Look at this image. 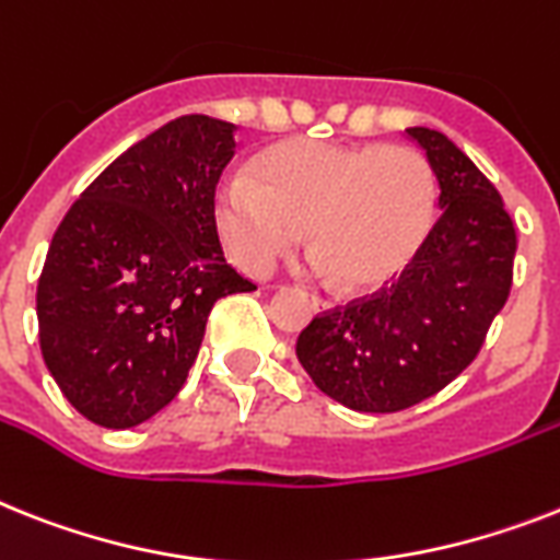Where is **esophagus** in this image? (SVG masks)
<instances>
[{"instance_id":"esophagus-1","label":"esophagus","mask_w":560,"mask_h":560,"mask_svg":"<svg viewBox=\"0 0 560 560\" xmlns=\"http://www.w3.org/2000/svg\"><path fill=\"white\" fill-rule=\"evenodd\" d=\"M320 306H326V303H320Z\"/></svg>"}]
</instances>
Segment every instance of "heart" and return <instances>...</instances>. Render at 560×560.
<instances>
[{
  "label": "heart",
  "instance_id": "obj_1",
  "mask_svg": "<svg viewBox=\"0 0 560 560\" xmlns=\"http://www.w3.org/2000/svg\"><path fill=\"white\" fill-rule=\"evenodd\" d=\"M435 214V174L406 145L285 142L231 174L214 223L240 269L266 277L306 231L312 266L343 289H369L409 262Z\"/></svg>",
  "mask_w": 560,
  "mask_h": 560
}]
</instances>
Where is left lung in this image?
I'll list each match as a JSON object with an SVG mask.
<instances>
[{"label": "left lung", "mask_w": 560, "mask_h": 560, "mask_svg": "<svg viewBox=\"0 0 560 560\" xmlns=\"http://www.w3.org/2000/svg\"><path fill=\"white\" fill-rule=\"evenodd\" d=\"M406 137L435 171V225L395 280L320 312L298 337L314 386L354 412H400L450 386L512 289L518 237L498 188L441 131Z\"/></svg>", "instance_id": "1"}]
</instances>
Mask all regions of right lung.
<instances>
[{"instance_id": "obj_1", "label": "right lung", "mask_w": 560, "mask_h": 560, "mask_svg": "<svg viewBox=\"0 0 560 560\" xmlns=\"http://www.w3.org/2000/svg\"><path fill=\"white\" fill-rule=\"evenodd\" d=\"M234 128L171 119L119 154L54 231L36 285L39 349L68 404L100 427L165 409L217 300L257 289L223 257L214 223Z\"/></svg>"}]
</instances>
